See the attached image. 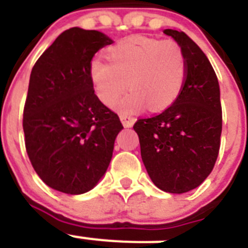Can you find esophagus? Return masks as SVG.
<instances>
[{"instance_id":"34e87169","label":"esophagus","mask_w":248,"mask_h":248,"mask_svg":"<svg viewBox=\"0 0 248 248\" xmlns=\"http://www.w3.org/2000/svg\"><path fill=\"white\" fill-rule=\"evenodd\" d=\"M120 120H122L123 125L125 126V128H132V126L134 125V123H136V119H134V118H132V116L129 115H124V114L120 115Z\"/></svg>"}]
</instances>
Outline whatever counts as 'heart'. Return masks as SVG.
<instances>
[{
  "mask_svg": "<svg viewBox=\"0 0 248 248\" xmlns=\"http://www.w3.org/2000/svg\"><path fill=\"white\" fill-rule=\"evenodd\" d=\"M110 62L93 58L89 77L96 97L105 106H112L125 91L116 109L132 115L146 106L162 111L179 99L186 78V59L183 49L172 40L132 36L108 49Z\"/></svg>",
  "mask_w": 248,
  "mask_h": 248,
  "instance_id": "1",
  "label": "heart"
}]
</instances>
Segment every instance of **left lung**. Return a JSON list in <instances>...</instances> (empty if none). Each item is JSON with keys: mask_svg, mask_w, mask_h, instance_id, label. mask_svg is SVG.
I'll return each instance as SVG.
<instances>
[{"mask_svg": "<svg viewBox=\"0 0 248 248\" xmlns=\"http://www.w3.org/2000/svg\"><path fill=\"white\" fill-rule=\"evenodd\" d=\"M183 49L186 78L179 99L159 115L139 119L140 156L152 183L184 194L202 185L216 165L222 134L220 90L209 59L185 32L166 29Z\"/></svg>", "mask_w": 248, "mask_h": 248, "instance_id": "left-lung-1", "label": "left lung"}]
</instances>
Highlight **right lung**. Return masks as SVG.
<instances>
[{
  "mask_svg": "<svg viewBox=\"0 0 248 248\" xmlns=\"http://www.w3.org/2000/svg\"><path fill=\"white\" fill-rule=\"evenodd\" d=\"M112 43L97 30L71 28L31 69L22 120L26 152L39 177L61 193L79 195L99 184L123 129L89 77L92 57Z\"/></svg>",
  "mask_w": 248,
  "mask_h": 248,
  "instance_id": "right-lung-1",
  "label": "right lung"
}]
</instances>
